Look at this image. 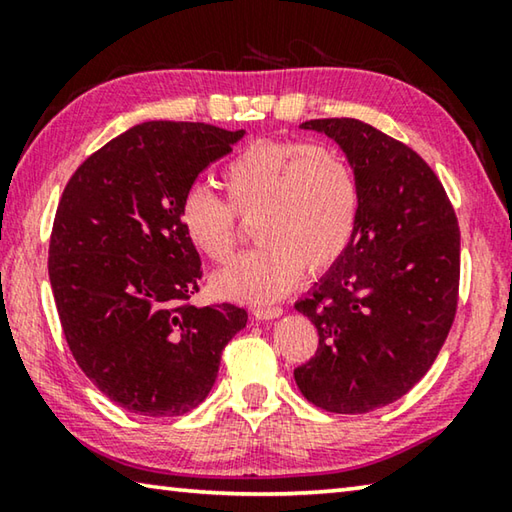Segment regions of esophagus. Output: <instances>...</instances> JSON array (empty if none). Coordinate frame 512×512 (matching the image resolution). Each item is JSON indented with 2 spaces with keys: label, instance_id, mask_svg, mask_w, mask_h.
Masks as SVG:
<instances>
[{
  "label": "esophagus",
  "instance_id": "34e87169",
  "mask_svg": "<svg viewBox=\"0 0 512 512\" xmlns=\"http://www.w3.org/2000/svg\"><path fill=\"white\" fill-rule=\"evenodd\" d=\"M253 316L257 320H271V318L282 316V307H255Z\"/></svg>",
  "mask_w": 512,
  "mask_h": 512
}]
</instances>
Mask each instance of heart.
<instances>
[{
	"mask_svg": "<svg viewBox=\"0 0 512 512\" xmlns=\"http://www.w3.org/2000/svg\"><path fill=\"white\" fill-rule=\"evenodd\" d=\"M228 203L194 185L180 198L185 237L212 264H228L239 244L237 214L253 219L262 241L212 280L221 298L271 302L302 273L320 275L350 248L361 210V189L350 160L327 144L257 140L221 171Z\"/></svg>",
	"mask_w": 512,
	"mask_h": 512,
	"instance_id": "obj_1",
	"label": "heart"
}]
</instances>
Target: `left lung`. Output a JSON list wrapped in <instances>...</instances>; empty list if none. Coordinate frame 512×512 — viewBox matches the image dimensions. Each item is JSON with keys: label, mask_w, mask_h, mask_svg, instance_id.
I'll return each mask as SVG.
<instances>
[{"label": "left lung", "mask_w": 512, "mask_h": 512, "mask_svg": "<svg viewBox=\"0 0 512 512\" xmlns=\"http://www.w3.org/2000/svg\"><path fill=\"white\" fill-rule=\"evenodd\" d=\"M348 155L361 189L345 255L296 302L318 350L293 370L329 413L359 415L406 395L436 361L456 318L461 230L443 183L418 153L359 119H311Z\"/></svg>", "instance_id": "1"}]
</instances>
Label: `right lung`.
<instances>
[{
	"label": "right lung",
	"instance_id": "right-lung-1",
	"mask_svg": "<svg viewBox=\"0 0 512 512\" xmlns=\"http://www.w3.org/2000/svg\"><path fill=\"white\" fill-rule=\"evenodd\" d=\"M244 137L194 121H144L92 153L65 185L49 282L69 352L121 409L171 418L212 391L246 327L230 302L194 307L203 268L180 198Z\"/></svg>",
	"mask_w": 512,
	"mask_h": 512
}]
</instances>
